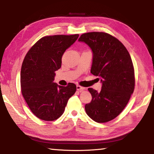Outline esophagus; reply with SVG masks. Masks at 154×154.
<instances>
[{"instance_id": "1", "label": "esophagus", "mask_w": 154, "mask_h": 154, "mask_svg": "<svg viewBox=\"0 0 154 154\" xmlns=\"http://www.w3.org/2000/svg\"><path fill=\"white\" fill-rule=\"evenodd\" d=\"M77 90L78 91H79V92H82V91L85 90V88L84 87L80 86V85H77Z\"/></svg>"}]
</instances>
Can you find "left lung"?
<instances>
[{
	"instance_id": "obj_1",
	"label": "left lung",
	"mask_w": 154,
	"mask_h": 154,
	"mask_svg": "<svg viewBox=\"0 0 154 154\" xmlns=\"http://www.w3.org/2000/svg\"><path fill=\"white\" fill-rule=\"evenodd\" d=\"M93 53L91 73L102 83L100 92L88 88L92 101L86 104L88 116L98 123H105L118 116L134 92V71L131 57L118 38L108 33L92 32L81 35Z\"/></svg>"
}]
</instances>
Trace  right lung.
Returning <instances> with one entry per match:
<instances>
[{
    "mask_svg": "<svg viewBox=\"0 0 154 154\" xmlns=\"http://www.w3.org/2000/svg\"><path fill=\"white\" fill-rule=\"evenodd\" d=\"M78 37V34L44 36L29 49L22 62V95L32 113L42 120L59 118L76 92L74 83L61 86L54 81L55 71L61 67L62 55Z\"/></svg>",
    "mask_w": 154,
    "mask_h": 154,
    "instance_id": "right-lung-1",
    "label": "right lung"
}]
</instances>
